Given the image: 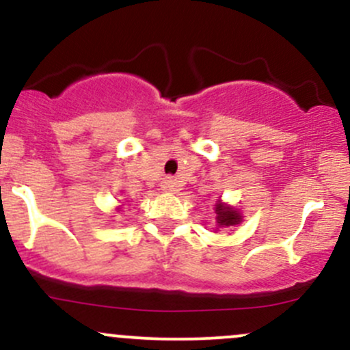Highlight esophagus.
<instances>
[{
	"mask_svg": "<svg viewBox=\"0 0 350 350\" xmlns=\"http://www.w3.org/2000/svg\"><path fill=\"white\" fill-rule=\"evenodd\" d=\"M161 189L165 191H172V193H175V191L180 190V182L174 176H167V178L161 182Z\"/></svg>",
	"mask_w": 350,
	"mask_h": 350,
	"instance_id": "1",
	"label": "esophagus"
}]
</instances>
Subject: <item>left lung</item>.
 Returning a JSON list of instances; mask_svg holds the SVG:
<instances>
[{
  "label": "left lung",
  "instance_id": "1",
  "mask_svg": "<svg viewBox=\"0 0 350 350\" xmlns=\"http://www.w3.org/2000/svg\"><path fill=\"white\" fill-rule=\"evenodd\" d=\"M215 213H217L215 220H217V225H219V227H234V225L242 221V215H240L235 208L221 204L220 200L217 202V205H215Z\"/></svg>",
  "mask_w": 350,
  "mask_h": 350
}]
</instances>
